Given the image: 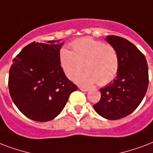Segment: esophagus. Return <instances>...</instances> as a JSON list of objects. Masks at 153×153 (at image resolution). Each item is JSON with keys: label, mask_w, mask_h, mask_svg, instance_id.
<instances>
[{"label": "esophagus", "mask_w": 153, "mask_h": 153, "mask_svg": "<svg viewBox=\"0 0 153 153\" xmlns=\"http://www.w3.org/2000/svg\"><path fill=\"white\" fill-rule=\"evenodd\" d=\"M79 90H80V91H84V92L88 91H89V89H87V88H84V87H79Z\"/></svg>", "instance_id": "34e87169"}]
</instances>
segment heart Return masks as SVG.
I'll list each match as a JSON object with an SVG mask.
<instances>
[{"label": "heart", "mask_w": 153, "mask_h": 153, "mask_svg": "<svg viewBox=\"0 0 153 153\" xmlns=\"http://www.w3.org/2000/svg\"><path fill=\"white\" fill-rule=\"evenodd\" d=\"M72 51L63 48L60 51L59 61L66 76L71 80L78 75L76 82L90 87L97 82L104 86L112 81L119 69L117 51L112 45L90 37L79 38L71 43Z\"/></svg>", "instance_id": "heart-1"}]
</instances>
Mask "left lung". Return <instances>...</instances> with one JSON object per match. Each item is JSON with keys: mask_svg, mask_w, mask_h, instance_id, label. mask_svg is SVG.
Listing matches in <instances>:
<instances>
[{"mask_svg": "<svg viewBox=\"0 0 153 153\" xmlns=\"http://www.w3.org/2000/svg\"><path fill=\"white\" fill-rule=\"evenodd\" d=\"M105 40L117 51L119 69L116 79L100 89L101 99L94 109L114 120L130 115L141 102L148 89L149 70L144 54L129 41L113 35Z\"/></svg>", "mask_w": 153, "mask_h": 153, "instance_id": "1", "label": "left lung"}]
</instances>
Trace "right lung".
<instances>
[{
  "instance_id": "add662e5",
  "label": "right lung",
  "mask_w": 153,
  "mask_h": 153,
  "mask_svg": "<svg viewBox=\"0 0 153 153\" xmlns=\"http://www.w3.org/2000/svg\"><path fill=\"white\" fill-rule=\"evenodd\" d=\"M61 40L30 43L13 59L9 75V94L22 114L33 120H53L78 87L59 61Z\"/></svg>"
}]
</instances>
